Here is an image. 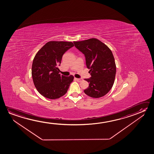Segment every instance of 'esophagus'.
Listing matches in <instances>:
<instances>
[{
	"label": "esophagus",
	"mask_w": 154,
	"mask_h": 154,
	"mask_svg": "<svg viewBox=\"0 0 154 154\" xmlns=\"http://www.w3.org/2000/svg\"><path fill=\"white\" fill-rule=\"evenodd\" d=\"M76 80L78 82H81L83 81V79H78V78H75Z\"/></svg>",
	"instance_id": "obj_1"
}]
</instances>
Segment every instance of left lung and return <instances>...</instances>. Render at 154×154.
Segmentation results:
<instances>
[{
  "label": "left lung",
  "mask_w": 154,
  "mask_h": 154,
  "mask_svg": "<svg viewBox=\"0 0 154 154\" xmlns=\"http://www.w3.org/2000/svg\"><path fill=\"white\" fill-rule=\"evenodd\" d=\"M75 47L85 57L86 65L90 69L91 78L85 79L89 87L84 91L91 97H101L112 87L116 73V65L111 50L97 38L73 42Z\"/></svg>",
  "instance_id": "left-lung-1"
}]
</instances>
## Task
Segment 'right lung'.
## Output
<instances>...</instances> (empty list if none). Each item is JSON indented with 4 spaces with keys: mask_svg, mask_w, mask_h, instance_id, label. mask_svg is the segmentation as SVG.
<instances>
[{
    "mask_svg": "<svg viewBox=\"0 0 154 154\" xmlns=\"http://www.w3.org/2000/svg\"><path fill=\"white\" fill-rule=\"evenodd\" d=\"M73 47L71 42L50 41L36 54L32 64V78L37 90L45 97L59 98L68 91L74 76L60 75L58 66L63 54Z\"/></svg>",
    "mask_w": 154,
    "mask_h": 154,
    "instance_id": "right-lung-1",
    "label": "right lung"
}]
</instances>
